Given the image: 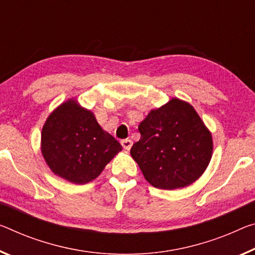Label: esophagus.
Listing matches in <instances>:
<instances>
[{
    "instance_id": "34e87169",
    "label": "esophagus",
    "mask_w": 255,
    "mask_h": 255,
    "mask_svg": "<svg viewBox=\"0 0 255 255\" xmlns=\"http://www.w3.org/2000/svg\"><path fill=\"white\" fill-rule=\"evenodd\" d=\"M121 145H123V147H124L125 149H127V151H129V149L131 148L132 140H131V139H129V138L123 139V140H121Z\"/></svg>"
}]
</instances>
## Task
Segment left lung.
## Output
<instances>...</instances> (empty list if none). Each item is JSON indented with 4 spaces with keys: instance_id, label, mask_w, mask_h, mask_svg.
<instances>
[{
    "instance_id": "left-lung-1",
    "label": "left lung",
    "mask_w": 255,
    "mask_h": 255,
    "mask_svg": "<svg viewBox=\"0 0 255 255\" xmlns=\"http://www.w3.org/2000/svg\"><path fill=\"white\" fill-rule=\"evenodd\" d=\"M130 154L149 184L183 188L202 176L212 156V136L191 104L171 99L139 124Z\"/></svg>"
}]
</instances>
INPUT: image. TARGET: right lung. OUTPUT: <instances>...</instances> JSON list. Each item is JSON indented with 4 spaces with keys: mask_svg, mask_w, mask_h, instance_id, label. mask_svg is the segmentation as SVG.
Masks as SVG:
<instances>
[{
    "mask_svg": "<svg viewBox=\"0 0 255 255\" xmlns=\"http://www.w3.org/2000/svg\"><path fill=\"white\" fill-rule=\"evenodd\" d=\"M40 148L55 175L82 185L95 179L123 146L101 128L94 113L69 100L48 116Z\"/></svg>",
    "mask_w": 255,
    "mask_h": 255,
    "instance_id": "add662e5",
    "label": "right lung"
}]
</instances>
